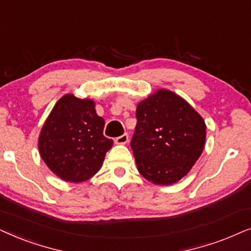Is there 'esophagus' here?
Here are the masks:
<instances>
[{"instance_id":"34e87169","label":"esophagus","mask_w":251,"mask_h":251,"mask_svg":"<svg viewBox=\"0 0 251 251\" xmlns=\"http://www.w3.org/2000/svg\"><path fill=\"white\" fill-rule=\"evenodd\" d=\"M128 134H123L118 136V138H116L115 142L117 143V145H126V143L128 142Z\"/></svg>"}]
</instances>
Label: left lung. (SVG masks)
<instances>
[{"label":"left lung","mask_w":251,"mask_h":251,"mask_svg":"<svg viewBox=\"0 0 251 251\" xmlns=\"http://www.w3.org/2000/svg\"><path fill=\"white\" fill-rule=\"evenodd\" d=\"M135 117L131 148L139 172L156 185L176 182L201 156L204 120L185 100L166 89L140 103Z\"/></svg>","instance_id":"left-lung-1"}]
</instances>
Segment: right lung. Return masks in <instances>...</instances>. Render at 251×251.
Returning a JSON list of instances; mask_svg holds the SVG:
<instances>
[{"mask_svg": "<svg viewBox=\"0 0 251 251\" xmlns=\"http://www.w3.org/2000/svg\"><path fill=\"white\" fill-rule=\"evenodd\" d=\"M104 119L95 111L94 102L65 95L56 103L39 138L42 159L65 181L81 182L101 168L112 147L103 135Z\"/></svg>", "mask_w": 251, "mask_h": 251, "instance_id": "1", "label": "right lung"}]
</instances>
